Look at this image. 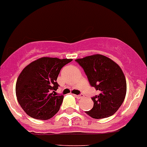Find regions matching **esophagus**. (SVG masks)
<instances>
[{"instance_id":"obj_1","label":"esophagus","mask_w":147,"mask_h":147,"mask_svg":"<svg viewBox=\"0 0 147 147\" xmlns=\"http://www.w3.org/2000/svg\"><path fill=\"white\" fill-rule=\"evenodd\" d=\"M75 97L77 98V99H80V98H82L84 97V95L81 94V95H75Z\"/></svg>"}]
</instances>
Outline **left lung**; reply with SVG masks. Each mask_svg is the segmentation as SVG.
Masks as SVG:
<instances>
[{"mask_svg": "<svg viewBox=\"0 0 147 147\" xmlns=\"http://www.w3.org/2000/svg\"><path fill=\"white\" fill-rule=\"evenodd\" d=\"M75 61L84 69L91 86L99 92L98 96L91 98L93 107L86 114L93 119L113 115L121 107L126 94V80L120 66L101 54Z\"/></svg>", "mask_w": 147, "mask_h": 147, "instance_id": "1", "label": "left lung"}]
</instances>
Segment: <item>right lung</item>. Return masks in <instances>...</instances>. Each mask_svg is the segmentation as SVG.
Segmentation results:
<instances>
[{"mask_svg": "<svg viewBox=\"0 0 147 147\" xmlns=\"http://www.w3.org/2000/svg\"><path fill=\"white\" fill-rule=\"evenodd\" d=\"M72 59L42 57L26 66L17 78L16 96L29 117L47 120L59 112L63 100L56 80L61 69Z\"/></svg>", "mask_w": 147, "mask_h": 147, "instance_id": "right-lung-1", "label": "right lung"}]
</instances>
